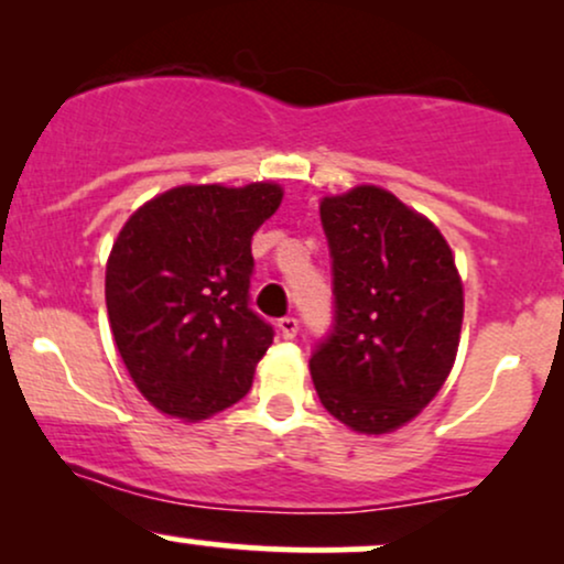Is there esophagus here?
Wrapping results in <instances>:
<instances>
[{"mask_svg":"<svg viewBox=\"0 0 564 564\" xmlns=\"http://www.w3.org/2000/svg\"><path fill=\"white\" fill-rule=\"evenodd\" d=\"M296 328H300L296 318H281V321H278V334H281V339H294Z\"/></svg>","mask_w":564,"mask_h":564,"instance_id":"esophagus-1","label":"esophagus"}]
</instances>
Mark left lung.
<instances>
[{
  "mask_svg": "<svg viewBox=\"0 0 564 564\" xmlns=\"http://www.w3.org/2000/svg\"><path fill=\"white\" fill-rule=\"evenodd\" d=\"M336 326L310 358L323 408L360 435L416 419L456 364L464 283L448 241L379 185L321 198Z\"/></svg>",
  "mask_w": 564,
  "mask_h": 564,
  "instance_id": "8db88e82",
  "label": "left lung"
}]
</instances>
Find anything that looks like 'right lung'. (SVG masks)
Returning <instances> with one entry per match:
<instances>
[{"label": "right lung", "instance_id": "obj_1", "mask_svg": "<svg viewBox=\"0 0 564 564\" xmlns=\"http://www.w3.org/2000/svg\"><path fill=\"white\" fill-rule=\"evenodd\" d=\"M283 187L177 185L127 219L106 262L113 345L142 398L200 422L249 392L273 328L249 307L251 236Z\"/></svg>", "mask_w": 564, "mask_h": 564}]
</instances>
